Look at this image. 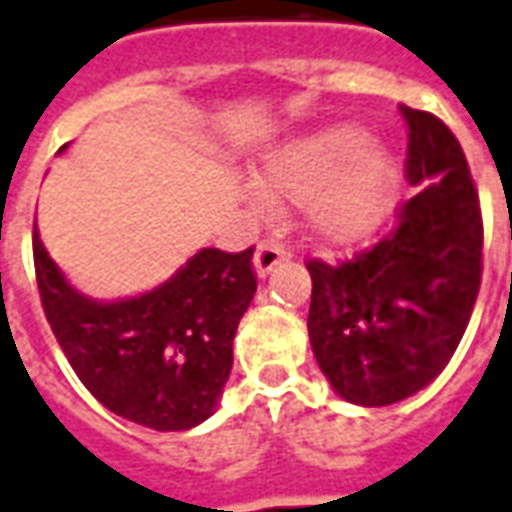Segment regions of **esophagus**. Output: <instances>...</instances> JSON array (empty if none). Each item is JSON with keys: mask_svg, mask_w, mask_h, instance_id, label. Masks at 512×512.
<instances>
[{"mask_svg": "<svg viewBox=\"0 0 512 512\" xmlns=\"http://www.w3.org/2000/svg\"><path fill=\"white\" fill-rule=\"evenodd\" d=\"M290 255L287 252V246L282 244V241H274V238H268V241H260V246H257L255 252V271L257 276L263 279V276H268L271 271H274L285 257Z\"/></svg>", "mask_w": 512, "mask_h": 512, "instance_id": "34e87169", "label": "esophagus"}]
</instances>
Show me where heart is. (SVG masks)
<instances>
[{"label": "heart", "instance_id": "heart-1", "mask_svg": "<svg viewBox=\"0 0 512 512\" xmlns=\"http://www.w3.org/2000/svg\"><path fill=\"white\" fill-rule=\"evenodd\" d=\"M257 184L268 198L306 203L309 230L323 244L355 249L391 211L396 165L382 149H366L361 130L331 127L268 151Z\"/></svg>", "mask_w": 512, "mask_h": 512}]
</instances>
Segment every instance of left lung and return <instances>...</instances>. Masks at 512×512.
<instances>
[{
    "instance_id": "1",
    "label": "left lung",
    "mask_w": 512,
    "mask_h": 512,
    "mask_svg": "<svg viewBox=\"0 0 512 512\" xmlns=\"http://www.w3.org/2000/svg\"><path fill=\"white\" fill-rule=\"evenodd\" d=\"M404 173L418 192L372 249L328 266L309 260L314 358L344 401L385 407L426 388L467 331L483 274L478 189L456 135L401 105Z\"/></svg>"
}]
</instances>
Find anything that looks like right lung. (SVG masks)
<instances>
[{
    "label": "right lung",
    "instance_id": "add662e5",
    "mask_svg": "<svg viewBox=\"0 0 512 512\" xmlns=\"http://www.w3.org/2000/svg\"><path fill=\"white\" fill-rule=\"evenodd\" d=\"M32 246L51 331L102 407L154 431H187L217 410L233 336L257 290L255 246L200 249L168 282L121 301L78 293L37 227Z\"/></svg>",
    "mask_w": 512,
    "mask_h": 512
}]
</instances>
